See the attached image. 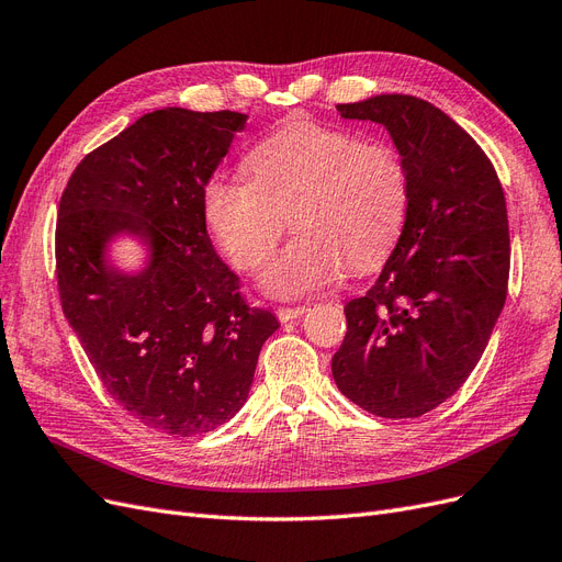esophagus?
Wrapping results in <instances>:
<instances>
[{"instance_id":"34e87169","label":"esophagus","mask_w":562,"mask_h":562,"mask_svg":"<svg viewBox=\"0 0 562 562\" xmlns=\"http://www.w3.org/2000/svg\"><path fill=\"white\" fill-rule=\"evenodd\" d=\"M304 312H307V307H279V310H277V318H279L281 323H288V321H293V318L302 316Z\"/></svg>"}]
</instances>
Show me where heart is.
I'll use <instances>...</instances> for the list:
<instances>
[{
	"mask_svg": "<svg viewBox=\"0 0 562 562\" xmlns=\"http://www.w3.org/2000/svg\"><path fill=\"white\" fill-rule=\"evenodd\" d=\"M248 180L213 176L201 194L206 227L227 260L258 271L285 229L297 232L262 274L274 297H302L345 267L382 262L403 232L411 184L396 147L316 122L277 128L246 157Z\"/></svg>",
	"mask_w": 562,
	"mask_h": 562,
	"instance_id": "heart-1",
	"label": "heart"
}]
</instances>
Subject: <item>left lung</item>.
Masks as SVG:
<instances>
[{"mask_svg": "<svg viewBox=\"0 0 562 562\" xmlns=\"http://www.w3.org/2000/svg\"><path fill=\"white\" fill-rule=\"evenodd\" d=\"M337 112L389 131L411 206L380 279L347 302L333 378L372 415L419 417L467 382L504 310L512 265L504 190L479 143L427 100L382 93Z\"/></svg>", "mask_w": 562, "mask_h": 562, "instance_id": "left-lung-1", "label": "left lung"}]
</instances>
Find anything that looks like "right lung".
<instances>
[{
	"instance_id": "right-lung-1",
	"label": "right lung",
	"mask_w": 562,
	"mask_h": 562,
	"mask_svg": "<svg viewBox=\"0 0 562 562\" xmlns=\"http://www.w3.org/2000/svg\"><path fill=\"white\" fill-rule=\"evenodd\" d=\"M241 112L155 110L81 159L60 196L63 314L108 394L168 436L217 429L241 411L269 310L248 307L217 258L203 187L244 131ZM116 235L148 246L138 272L109 265Z\"/></svg>"
}]
</instances>
